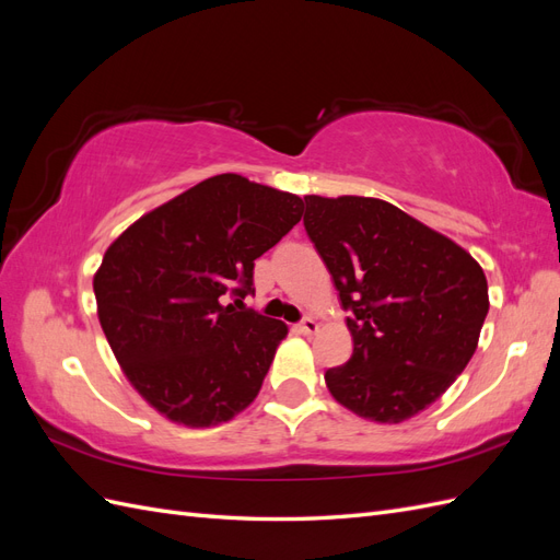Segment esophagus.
Listing matches in <instances>:
<instances>
[{"label":"esophagus","mask_w":560,"mask_h":560,"mask_svg":"<svg viewBox=\"0 0 560 560\" xmlns=\"http://www.w3.org/2000/svg\"><path fill=\"white\" fill-rule=\"evenodd\" d=\"M317 329H319V322H317L315 317H303V319L299 322V331H301V334L311 336V334H315Z\"/></svg>","instance_id":"34e87169"}]
</instances>
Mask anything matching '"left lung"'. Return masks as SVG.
Segmentation results:
<instances>
[{"instance_id": "1", "label": "left lung", "mask_w": 560, "mask_h": 560, "mask_svg": "<svg viewBox=\"0 0 560 560\" xmlns=\"http://www.w3.org/2000/svg\"><path fill=\"white\" fill-rule=\"evenodd\" d=\"M306 226L348 311L352 354L327 369L338 404L376 422L409 420L463 374L488 315L471 254L393 202L306 196Z\"/></svg>"}]
</instances>
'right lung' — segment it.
Masks as SVG:
<instances>
[{
    "label": "right lung",
    "instance_id": "1",
    "mask_svg": "<svg viewBox=\"0 0 560 560\" xmlns=\"http://www.w3.org/2000/svg\"><path fill=\"white\" fill-rule=\"evenodd\" d=\"M301 214L299 196L226 173L163 202L109 245L93 278L100 325L159 413L210 428L259 395L287 325L222 306V296L254 292V259Z\"/></svg>",
    "mask_w": 560,
    "mask_h": 560
}]
</instances>
